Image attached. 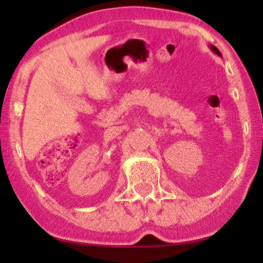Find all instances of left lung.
Segmentation results:
<instances>
[{"label":"left lung","instance_id":"left-lung-1","mask_svg":"<svg viewBox=\"0 0 263 263\" xmlns=\"http://www.w3.org/2000/svg\"><path fill=\"white\" fill-rule=\"evenodd\" d=\"M210 47H211V50H212L213 52H215V53H216V54H218V55H221V54H220V52H219V50H218V48H217L216 46H213V45H211Z\"/></svg>","mask_w":263,"mask_h":263}]
</instances>
